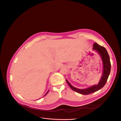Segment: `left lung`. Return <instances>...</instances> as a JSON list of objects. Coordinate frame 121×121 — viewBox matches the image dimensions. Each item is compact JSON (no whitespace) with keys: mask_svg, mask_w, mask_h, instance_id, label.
Instances as JSON below:
<instances>
[{"mask_svg":"<svg viewBox=\"0 0 121 121\" xmlns=\"http://www.w3.org/2000/svg\"><path fill=\"white\" fill-rule=\"evenodd\" d=\"M93 49L96 50L100 56L103 63V73L102 77L98 85H95L92 87L85 89H78L72 86L66 79V81L70 88L74 91L83 95H88L94 93L101 88L105 85L111 71V65L110 57L106 49L103 46L99 45L97 43H95L93 44Z\"/></svg>","mask_w":121,"mask_h":121,"instance_id":"1","label":"left lung"}]
</instances>
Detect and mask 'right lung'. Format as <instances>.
<instances>
[{
	"mask_svg": "<svg viewBox=\"0 0 121 121\" xmlns=\"http://www.w3.org/2000/svg\"><path fill=\"white\" fill-rule=\"evenodd\" d=\"M48 91H47V93H46V94H45V95H44V96H45V95H46V94H47V93H48Z\"/></svg>",
	"mask_w": 121,
	"mask_h": 121,
	"instance_id": "obj_1",
	"label": "right lung"
}]
</instances>
